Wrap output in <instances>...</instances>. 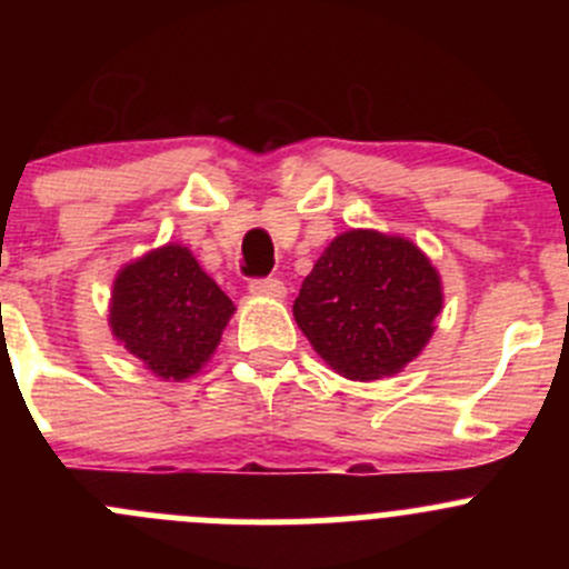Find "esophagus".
<instances>
[{
	"label": "esophagus",
	"instance_id": "1",
	"mask_svg": "<svg viewBox=\"0 0 569 569\" xmlns=\"http://www.w3.org/2000/svg\"><path fill=\"white\" fill-rule=\"evenodd\" d=\"M250 295L286 297V286L280 278H256V280H250Z\"/></svg>",
	"mask_w": 569,
	"mask_h": 569
}]
</instances>
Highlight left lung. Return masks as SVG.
<instances>
[{
  "mask_svg": "<svg viewBox=\"0 0 569 569\" xmlns=\"http://www.w3.org/2000/svg\"><path fill=\"white\" fill-rule=\"evenodd\" d=\"M443 308L429 258L401 237L347 231L302 280L295 319L349 380H380L418 358Z\"/></svg>",
  "mask_w": 569,
  "mask_h": 569,
  "instance_id": "left-lung-1",
  "label": "left lung"
}]
</instances>
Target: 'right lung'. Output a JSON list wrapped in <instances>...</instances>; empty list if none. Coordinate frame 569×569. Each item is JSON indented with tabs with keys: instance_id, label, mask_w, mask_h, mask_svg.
I'll return each instance as SVG.
<instances>
[{
	"instance_id": "obj_1",
	"label": "right lung",
	"mask_w": 569,
	"mask_h": 569,
	"mask_svg": "<svg viewBox=\"0 0 569 569\" xmlns=\"http://www.w3.org/2000/svg\"><path fill=\"white\" fill-rule=\"evenodd\" d=\"M233 302L181 244L120 269L112 289V336L162 380H187L220 343Z\"/></svg>"
}]
</instances>
